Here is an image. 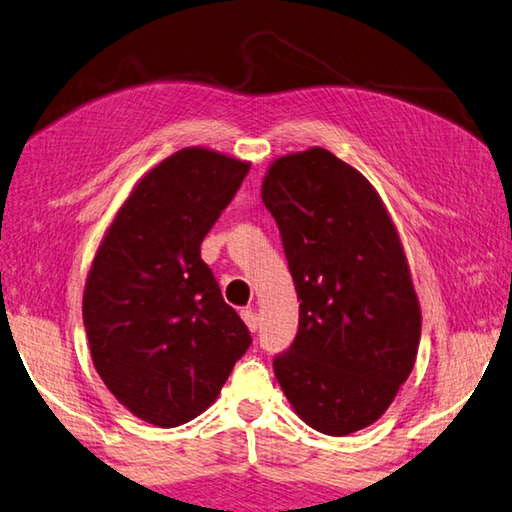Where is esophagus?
Listing matches in <instances>:
<instances>
[{
  "label": "esophagus",
  "instance_id": "1",
  "mask_svg": "<svg viewBox=\"0 0 512 512\" xmlns=\"http://www.w3.org/2000/svg\"><path fill=\"white\" fill-rule=\"evenodd\" d=\"M242 319L246 322V326L255 333V330H257V310H255V306H246L242 310Z\"/></svg>",
  "mask_w": 512,
  "mask_h": 512
}]
</instances>
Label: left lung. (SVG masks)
Returning <instances> with one entry per match:
<instances>
[{
	"mask_svg": "<svg viewBox=\"0 0 512 512\" xmlns=\"http://www.w3.org/2000/svg\"><path fill=\"white\" fill-rule=\"evenodd\" d=\"M262 199L302 302L275 377L310 428L350 435L384 415L415 366L422 313L404 248L375 188L324 148L279 157Z\"/></svg>",
	"mask_w": 512,
	"mask_h": 512,
	"instance_id": "8db88e82",
	"label": "left lung"
}]
</instances>
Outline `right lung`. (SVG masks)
<instances>
[{
    "mask_svg": "<svg viewBox=\"0 0 512 512\" xmlns=\"http://www.w3.org/2000/svg\"><path fill=\"white\" fill-rule=\"evenodd\" d=\"M248 168L206 148L179 150L135 186L97 250L84 290L90 355L144 422L197 417L253 344L199 255Z\"/></svg>",
    "mask_w": 512,
    "mask_h": 512,
    "instance_id": "1",
    "label": "right lung"
}]
</instances>
